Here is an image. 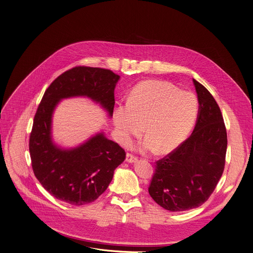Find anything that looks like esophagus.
Returning a JSON list of instances; mask_svg holds the SVG:
<instances>
[{"mask_svg": "<svg viewBox=\"0 0 253 253\" xmlns=\"http://www.w3.org/2000/svg\"><path fill=\"white\" fill-rule=\"evenodd\" d=\"M126 161H127L128 163H135V162L137 161V157L134 156V155L131 154V153H127V154H126Z\"/></svg>", "mask_w": 253, "mask_h": 253, "instance_id": "obj_1", "label": "esophagus"}]
</instances>
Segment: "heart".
Wrapping results in <instances>:
<instances>
[{
    "instance_id": "heart-1",
    "label": "heart",
    "mask_w": 253,
    "mask_h": 253,
    "mask_svg": "<svg viewBox=\"0 0 253 253\" xmlns=\"http://www.w3.org/2000/svg\"><path fill=\"white\" fill-rule=\"evenodd\" d=\"M197 114L198 100L193 93L179 91L168 82L146 81L134 88L126 105L116 108L113 122L123 145H129L144 125L147 137L141 149L166 153L185 140Z\"/></svg>"
}]
</instances>
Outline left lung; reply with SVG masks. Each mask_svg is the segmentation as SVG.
I'll use <instances>...</instances> for the list:
<instances>
[{
    "label": "left lung",
    "mask_w": 253,
    "mask_h": 253,
    "mask_svg": "<svg viewBox=\"0 0 253 253\" xmlns=\"http://www.w3.org/2000/svg\"><path fill=\"white\" fill-rule=\"evenodd\" d=\"M199 109L192 134L156 162L148 188L166 210L186 211L202 205L222 176L227 134L220 108L210 92L193 79Z\"/></svg>",
    "instance_id": "1"
}]
</instances>
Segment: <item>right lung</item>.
Segmentation results:
<instances>
[{
  "label": "right lung",
  "mask_w": 253,
  "mask_h": 253,
  "mask_svg": "<svg viewBox=\"0 0 253 253\" xmlns=\"http://www.w3.org/2000/svg\"><path fill=\"white\" fill-rule=\"evenodd\" d=\"M119 79L111 70L79 66L66 71L45 91L34 118L29 150L35 176L61 201L77 206L95 201L109 186L126 153L116 142L106 138L104 132L74 148L58 146L52 137L56 107L63 99L87 97L111 118Z\"/></svg>",
  "instance_id": "add662e5"
}]
</instances>
